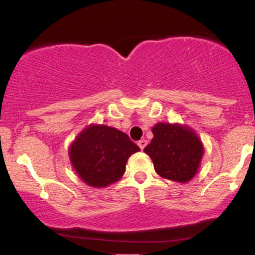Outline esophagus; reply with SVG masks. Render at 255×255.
<instances>
[{
	"label": "esophagus",
	"instance_id": "esophagus-1",
	"mask_svg": "<svg viewBox=\"0 0 255 255\" xmlns=\"http://www.w3.org/2000/svg\"><path fill=\"white\" fill-rule=\"evenodd\" d=\"M137 145H139V147L141 148V150H144V148H145V146L147 145V140H145V139L140 140V141L137 142Z\"/></svg>",
	"mask_w": 255,
	"mask_h": 255
}]
</instances>
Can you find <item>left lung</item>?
<instances>
[{"label": "left lung", "instance_id": "left-lung-1", "mask_svg": "<svg viewBox=\"0 0 255 255\" xmlns=\"http://www.w3.org/2000/svg\"><path fill=\"white\" fill-rule=\"evenodd\" d=\"M151 142L144 148L154 170L166 180L186 183L200 168L204 145L192 128L180 124L158 122L152 127Z\"/></svg>", "mask_w": 255, "mask_h": 255}]
</instances>
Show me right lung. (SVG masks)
<instances>
[{
  "label": "right lung",
  "mask_w": 255,
  "mask_h": 255,
  "mask_svg": "<svg viewBox=\"0 0 255 255\" xmlns=\"http://www.w3.org/2000/svg\"><path fill=\"white\" fill-rule=\"evenodd\" d=\"M140 151L124 131L105 125H90L68 148L78 176L95 188H104L124 176L131 154Z\"/></svg>",
  "instance_id": "obj_1"
}]
</instances>
